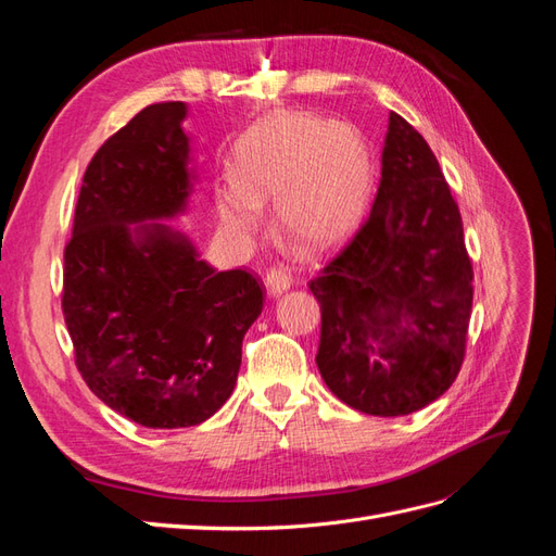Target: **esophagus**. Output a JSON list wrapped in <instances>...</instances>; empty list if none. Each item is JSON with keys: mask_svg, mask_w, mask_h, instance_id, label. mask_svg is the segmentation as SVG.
Masks as SVG:
<instances>
[{"mask_svg": "<svg viewBox=\"0 0 556 556\" xmlns=\"http://www.w3.org/2000/svg\"><path fill=\"white\" fill-rule=\"evenodd\" d=\"M264 285H266L268 294L278 296V294H282L285 290H290L292 276H290L288 268H285L282 264H278V266H271V268H268L266 276H264Z\"/></svg>", "mask_w": 556, "mask_h": 556, "instance_id": "1", "label": "esophagus"}]
</instances>
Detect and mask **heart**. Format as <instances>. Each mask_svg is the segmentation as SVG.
I'll return each instance as SVG.
<instances>
[{
    "instance_id": "heart-1",
    "label": "heart",
    "mask_w": 556,
    "mask_h": 556,
    "mask_svg": "<svg viewBox=\"0 0 556 556\" xmlns=\"http://www.w3.org/2000/svg\"><path fill=\"white\" fill-rule=\"evenodd\" d=\"M374 155L362 131L313 113H274L233 148V185L217 197L227 229L257 227V206L276 201V229L304 252L355 233L374 194Z\"/></svg>"
}]
</instances>
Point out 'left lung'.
Segmentation results:
<instances>
[{"label":"left lung","instance_id":"obj_1","mask_svg":"<svg viewBox=\"0 0 556 556\" xmlns=\"http://www.w3.org/2000/svg\"><path fill=\"white\" fill-rule=\"evenodd\" d=\"M457 201L410 123L390 113L371 213L308 282L319 301L317 368L350 408L396 417L457 378L473 308Z\"/></svg>","mask_w":556,"mask_h":556}]
</instances>
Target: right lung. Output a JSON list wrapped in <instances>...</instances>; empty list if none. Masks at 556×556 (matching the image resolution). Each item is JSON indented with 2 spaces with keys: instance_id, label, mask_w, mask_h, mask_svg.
Listing matches in <instances>:
<instances>
[{
  "instance_id": "right-lung-1",
  "label": "right lung",
  "mask_w": 556,
  "mask_h": 556,
  "mask_svg": "<svg viewBox=\"0 0 556 556\" xmlns=\"http://www.w3.org/2000/svg\"><path fill=\"white\" fill-rule=\"evenodd\" d=\"M182 102L150 104L90 160L64 245L62 315L76 368L106 406L148 429L208 419L233 392L262 280L215 271L160 223L190 194Z\"/></svg>"
}]
</instances>
